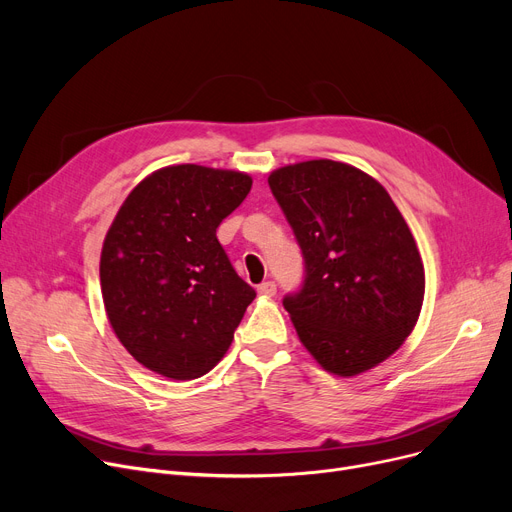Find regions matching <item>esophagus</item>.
<instances>
[{
    "label": "esophagus",
    "mask_w": 512,
    "mask_h": 512,
    "mask_svg": "<svg viewBox=\"0 0 512 512\" xmlns=\"http://www.w3.org/2000/svg\"><path fill=\"white\" fill-rule=\"evenodd\" d=\"M257 292L263 294V297H274V294H276V282L267 280V282L259 284V286H257Z\"/></svg>",
    "instance_id": "esophagus-1"
}]
</instances>
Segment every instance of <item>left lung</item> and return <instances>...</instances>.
I'll return each mask as SVG.
<instances>
[{
	"label": "left lung",
	"mask_w": 512,
	"mask_h": 512,
	"mask_svg": "<svg viewBox=\"0 0 512 512\" xmlns=\"http://www.w3.org/2000/svg\"><path fill=\"white\" fill-rule=\"evenodd\" d=\"M305 259L284 309L313 359L351 378L413 332L425 292L415 238L386 188L342 161L311 159L267 178Z\"/></svg>",
	"instance_id": "1"
}]
</instances>
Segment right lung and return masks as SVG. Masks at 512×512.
<instances>
[{"label":"right lung","mask_w":512,"mask_h":512,"mask_svg":"<svg viewBox=\"0 0 512 512\" xmlns=\"http://www.w3.org/2000/svg\"><path fill=\"white\" fill-rule=\"evenodd\" d=\"M251 176L168 166L132 188L105 234L99 278L126 351L172 380H195L226 355L255 299L215 230L245 201Z\"/></svg>","instance_id":"1"}]
</instances>
